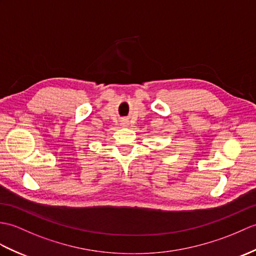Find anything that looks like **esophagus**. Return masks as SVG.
Returning a JSON list of instances; mask_svg holds the SVG:
<instances>
[{"instance_id": "obj_1", "label": "esophagus", "mask_w": 256, "mask_h": 256, "mask_svg": "<svg viewBox=\"0 0 256 256\" xmlns=\"http://www.w3.org/2000/svg\"><path fill=\"white\" fill-rule=\"evenodd\" d=\"M123 124H128V123H123Z\"/></svg>"}]
</instances>
